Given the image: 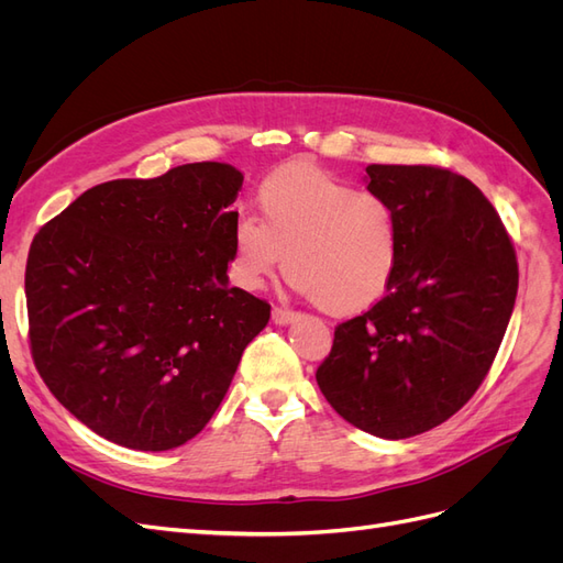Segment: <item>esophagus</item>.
Returning <instances> with one entry per match:
<instances>
[{
	"mask_svg": "<svg viewBox=\"0 0 563 563\" xmlns=\"http://www.w3.org/2000/svg\"><path fill=\"white\" fill-rule=\"evenodd\" d=\"M296 317H298V314H296L294 310L279 308V305H275V308H272V321L279 323V327H284V323H291Z\"/></svg>",
	"mask_w": 563,
	"mask_h": 563,
	"instance_id": "1",
	"label": "esophagus"
}]
</instances>
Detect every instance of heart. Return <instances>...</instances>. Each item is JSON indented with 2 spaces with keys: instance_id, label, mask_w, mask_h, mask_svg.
Listing matches in <instances>:
<instances>
[{
  "instance_id": "b5f03b06",
  "label": "heart",
  "mask_w": 563,
  "mask_h": 563,
  "mask_svg": "<svg viewBox=\"0 0 563 563\" xmlns=\"http://www.w3.org/2000/svg\"><path fill=\"white\" fill-rule=\"evenodd\" d=\"M255 201L261 220L242 213L232 232L234 275L246 288L261 286L286 254V277L327 314L366 312L389 291L401 230L385 195L294 164L267 176Z\"/></svg>"
}]
</instances>
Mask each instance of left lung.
<instances>
[{"label":"left lung","instance_id":"1","mask_svg":"<svg viewBox=\"0 0 563 563\" xmlns=\"http://www.w3.org/2000/svg\"><path fill=\"white\" fill-rule=\"evenodd\" d=\"M366 174L399 216L397 277L371 310L338 323L317 385L354 428L406 439L449 420L484 383L519 265L498 211L465 176L430 164Z\"/></svg>","mask_w":563,"mask_h":563}]
</instances>
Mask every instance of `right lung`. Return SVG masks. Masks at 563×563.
Listing matches in <instances>:
<instances>
[{
    "label": "right lung",
    "instance_id": "add662e5",
    "mask_svg": "<svg viewBox=\"0 0 563 563\" xmlns=\"http://www.w3.org/2000/svg\"><path fill=\"white\" fill-rule=\"evenodd\" d=\"M242 183L218 162L100 183L30 244L32 360L119 446L168 451L199 434L265 329L269 302L228 286Z\"/></svg>",
    "mask_w": 563,
    "mask_h": 563
}]
</instances>
